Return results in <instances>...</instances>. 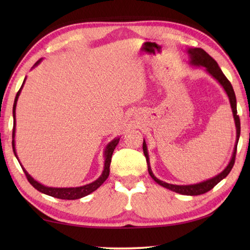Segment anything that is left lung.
Segmentation results:
<instances>
[{
  "instance_id": "left-lung-1",
  "label": "left lung",
  "mask_w": 250,
  "mask_h": 250,
  "mask_svg": "<svg viewBox=\"0 0 250 250\" xmlns=\"http://www.w3.org/2000/svg\"><path fill=\"white\" fill-rule=\"evenodd\" d=\"M188 55L190 57V63L192 65L196 66H204L206 68V71L208 74H210L217 82H218L222 87H224L225 91L227 92L228 97H229L230 100V104H231V108H232V113H233V118H234L235 121V126H236V144L234 147V151H233V155L231 158V161L228 164L227 167L219 173L218 175H216L215 177L204 180V182L199 183V184H194V185H172V184H167L164 183L162 180L158 179L155 175H153L151 168H150V164H149V157H148V151H147V146L145 140L143 142V151H144V155L146 157V161H147V166H148V173L151 176V178L155 180L157 184H159L162 187L169 189L174 191V192H177L184 195H200L206 193L207 191H209L210 189H213L215 186L221 182L222 179L228 176V174L231 172V169L234 166L235 162V156H236V148H237V143L238 139H240V134H241V121H240V117L237 115V109H236V98H235V93L234 90H233V87L231 83L228 81V78L225 76V74L222 73L220 70V67L218 65L213 58H211L205 50L202 48H190L187 50Z\"/></svg>"
}]
</instances>
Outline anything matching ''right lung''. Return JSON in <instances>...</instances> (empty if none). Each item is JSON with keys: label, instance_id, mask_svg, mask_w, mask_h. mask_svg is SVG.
Here are the masks:
<instances>
[{"label": "right lung", "instance_id": "add662e5", "mask_svg": "<svg viewBox=\"0 0 250 250\" xmlns=\"http://www.w3.org/2000/svg\"><path fill=\"white\" fill-rule=\"evenodd\" d=\"M40 62H41V60L37 61L35 64H34V66H36L37 64H39ZM24 82H25V79L23 81V83H24ZM23 83H22V86H21V88L19 89V91L17 92V95H16L15 102H14L13 116H14V120L15 121H14V129H13V139L15 137V126H16V105H17V101H18L21 89H22V87H23ZM119 140H120L119 137H117V139L111 141L109 144L106 146V148H105V152H104L105 162H104V169H103L102 175H101V176L97 180H94L93 183L82 186V187H75V188H52V187H46V186L40 184L39 182H36V180L33 177H32L28 172L25 171L24 167L21 166V164H20V166H21V167H22L23 172L25 174V176H26V178H28V180H29V183L32 186H33V187L36 190H39L40 192L45 193V194L50 195V196H54V198L62 199V200H76V199H81V198H83V196H86V195L90 194L91 192H93L94 190H97L100 187V186L102 185L106 179H107L108 175H109V166H110V161H111V156H113V152H114V149L116 148V146L118 145ZM13 150H14V153H15L16 158L18 159L17 153H16V149H15V140H13Z\"/></svg>", "mask_w": 250, "mask_h": 250}]
</instances>
